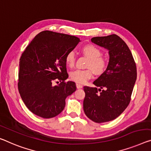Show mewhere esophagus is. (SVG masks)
Returning a JSON list of instances; mask_svg holds the SVG:
<instances>
[{"label":"esophagus","instance_id":"1","mask_svg":"<svg viewBox=\"0 0 151 151\" xmlns=\"http://www.w3.org/2000/svg\"><path fill=\"white\" fill-rule=\"evenodd\" d=\"M76 88H77L78 89L82 88H83V86H82V85H81V84H79V83H76Z\"/></svg>","mask_w":151,"mask_h":151}]
</instances>
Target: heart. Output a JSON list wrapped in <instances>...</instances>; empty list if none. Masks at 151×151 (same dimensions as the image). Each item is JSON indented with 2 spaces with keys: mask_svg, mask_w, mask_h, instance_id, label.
Here are the masks:
<instances>
[{
  "mask_svg": "<svg viewBox=\"0 0 151 151\" xmlns=\"http://www.w3.org/2000/svg\"><path fill=\"white\" fill-rule=\"evenodd\" d=\"M82 50L83 54L89 59L88 68H91L95 73L101 74L104 72L106 66L105 59L101 56L102 52L99 48L94 45H87L83 46ZM65 61L67 65L73 67L76 62V54L70 50L65 55ZM91 69H76L71 71L69 76L71 80L78 83H84L93 77V70Z\"/></svg>",
  "mask_w": 151,
  "mask_h": 151,
  "instance_id": "1",
  "label": "heart"
}]
</instances>
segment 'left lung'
<instances>
[{"label": "left lung", "mask_w": 151, "mask_h": 151, "mask_svg": "<svg viewBox=\"0 0 151 151\" xmlns=\"http://www.w3.org/2000/svg\"><path fill=\"white\" fill-rule=\"evenodd\" d=\"M91 41L109 50V61L93 82L97 88L83 87V111L92 121L107 122L119 117L128 106L137 78L136 65L126 43L116 34L94 37Z\"/></svg>", "instance_id": "left-lung-1"}]
</instances>
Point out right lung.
Masks as SVG:
<instances>
[{
	"mask_svg": "<svg viewBox=\"0 0 151 151\" xmlns=\"http://www.w3.org/2000/svg\"><path fill=\"white\" fill-rule=\"evenodd\" d=\"M80 42L78 37L46 30L25 48L19 59L18 90L34 114L48 119L64 109L65 99L76 90L75 83L65 82L68 73L65 58ZM58 80L60 84L53 86Z\"/></svg>",
	"mask_w": 151,
	"mask_h": 151,
	"instance_id": "add662e5",
	"label": "right lung"
}]
</instances>
